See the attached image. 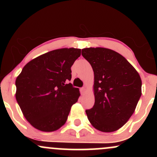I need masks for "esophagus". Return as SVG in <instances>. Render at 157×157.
I'll return each mask as SVG.
<instances>
[{
  "label": "esophagus",
  "instance_id": "obj_1",
  "mask_svg": "<svg viewBox=\"0 0 157 157\" xmlns=\"http://www.w3.org/2000/svg\"><path fill=\"white\" fill-rule=\"evenodd\" d=\"M85 91H86V88H85V87L81 88V89H80V93L81 94H83Z\"/></svg>",
  "mask_w": 157,
  "mask_h": 157
}]
</instances>
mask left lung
<instances>
[{
  "label": "left lung",
  "instance_id": "obj_1",
  "mask_svg": "<svg viewBox=\"0 0 157 157\" xmlns=\"http://www.w3.org/2000/svg\"><path fill=\"white\" fill-rule=\"evenodd\" d=\"M82 55L94 74V105L86 111L95 128L113 132L127 122L142 94V80L123 56L105 48H86Z\"/></svg>",
  "mask_w": 157,
  "mask_h": 157
}]
</instances>
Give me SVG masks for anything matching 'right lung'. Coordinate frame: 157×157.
<instances>
[{
  "instance_id": "1",
  "label": "right lung",
  "mask_w": 157,
  "mask_h": 157,
  "mask_svg": "<svg viewBox=\"0 0 157 157\" xmlns=\"http://www.w3.org/2000/svg\"><path fill=\"white\" fill-rule=\"evenodd\" d=\"M80 48H60L36 57L15 81L16 100L25 118L35 128L51 132L66 123L80 91L68 83Z\"/></svg>"
}]
</instances>
